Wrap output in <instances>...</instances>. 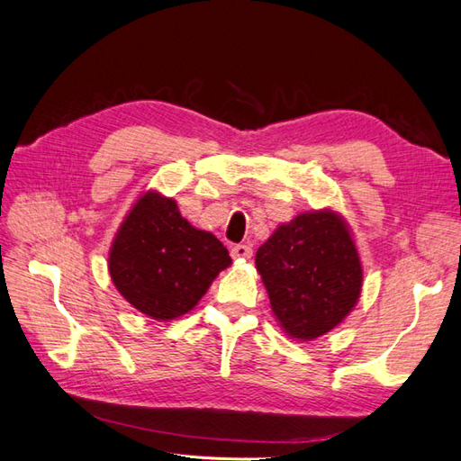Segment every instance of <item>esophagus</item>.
Listing matches in <instances>:
<instances>
[{
  "mask_svg": "<svg viewBox=\"0 0 461 461\" xmlns=\"http://www.w3.org/2000/svg\"><path fill=\"white\" fill-rule=\"evenodd\" d=\"M253 249L249 245H233L231 247V257L233 258H251Z\"/></svg>",
  "mask_w": 461,
  "mask_h": 461,
  "instance_id": "1",
  "label": "esophagus"
}]
</instances>
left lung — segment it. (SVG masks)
Segmentation results:
<instances>
[{"mask_svg": "<svg viewBox=\"0 0 461 461\" xmlns=\"http://www.w3.org/2000/svg\"><path fill=\"white\" fill-rule=\"evenodd\" d=\"M255 265L278 325L313 340L343 323L362 290V263L345 218L335 210L302 212L258 247Z\"/></svg>", "mask_w": 461, "mask_h": 461, "instance_id": "1", "label": "left lung"}]
</instances>
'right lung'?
Instances as JSON below:
<instances>
[{"label": "right lung", "mask_w": 461, "mask_h": 461, "mask_svg": "<svg viewBox=\"0 0 461 461\" xmlns=\"http://www.w3.org/2000/svg\"><path fill=\"white\" fill-rule=\"evenodd\" d=\"M230 265L231 257L216 235L191 226L175 200L158 191L138 196L109 251L113 285L156 321L191 312Z\"/></svg>", "instance_id": "1"}]
</instances>
